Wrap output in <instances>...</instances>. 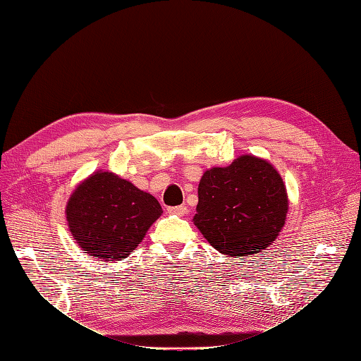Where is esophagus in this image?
<instances>
[{"instance_id":"34e87169","label":"esophagus","mask_w":361,"mask_h":361,"mask_svg":"<svg viewBox=\"0 0 361 361\" xmlns=\"http://www.w3.org/2000/svg\"><path fill=\"white\" fill-rule=\"evenodd\" d=\"M167 211H169V214L183 216V215L188 214V207L187 206H171V207H169Z\"/></svg>"}]
</instances>
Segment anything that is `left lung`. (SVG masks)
I'll list each match as a JSON object with an SVG mask.
<instances>
[{"label": "left lung", "instance_id": "8db88e82", "mask_svg": "<svg viewBox=\"0 0 361 361\" xmlns=\"http://www.w3.org/2000/svg\"><path fill=\"white\" fill-rule=\"evenodd\" d=\"M195 211L194 224L215 250L232 257L255 255L285 226L288 194L269 162L243 155L204 171Z\"/></svg>", "mask_w": 361, "mask_h": 361}]
</instances>
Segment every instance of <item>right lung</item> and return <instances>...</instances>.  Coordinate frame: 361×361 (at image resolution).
<instances>
[{
  "label": "right lung",
  "mask_w": 361,
  "mask_h": 361,
  "mask_svg": "<svg viewBox=\"0 0 361 361\" xmlns=\"http://www.w3.org/2000/svg\"><path fill=\"white\" fill-rule=\"evenodd\" d=\"M161 214L154 195L108 171H97L80 183L66 206L75 241L102 260L128 257Z\"/></svg>",
  "instance_id": "add662e5"
}]
</instances>
